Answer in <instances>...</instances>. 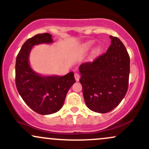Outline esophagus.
Segmentation results:
<instances>
[{
  "mask_svg": "<svg viewBox=\"0 0 149 149\" xmlns=\"http://www.w3.org/2000/svg\"><path fill=\"white\" fill-rule=\"evenodd\" d=\"M74 77H75V79H76V81H78V80H80V74L79 73H76L74 74Z\"/></svg>",
  "mask_w": 149,
  "mask_h": 149,
  "instance_id": "1",
  "label": "esophagus"
}]
</instances>
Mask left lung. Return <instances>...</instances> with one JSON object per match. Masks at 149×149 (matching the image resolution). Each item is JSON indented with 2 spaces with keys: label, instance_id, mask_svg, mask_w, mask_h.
I'll return each mask as SVG.
<instances>
[{
  "label": "left lung",
  "instance_id": "1",
  "mask_svg": "<svg viewBox=\"0 0 149 149\" xmlns=\"http://www.w3.org/2000/svg\"><path fill=\"white\" fill-rule=\"evenodd\" d=\"M106 53L80 64V82L89 109L107 113L121 103L128 88L130 56L119 38L110 36Z\"/></svg>",
  "mask_w": 149,
  "mask_h": 149
}]
</instances>
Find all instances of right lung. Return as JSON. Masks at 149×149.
<instances>
[{"instance_id": "1", "label": "right lung", "mask_w": 149, "mask_h": 149, "mask_svg": "<svg viewBox=\"0 0 149 149\" xmlns=\"http://www.w3.org/2000/svg\"><path fill=\"white\" fill-rule=\"evenodd\" d=\"M52 42L50 34H37L23 44L16 60L15 82L18 92L32 110L43 115L60 110L68 91L76 82L73 72L64 76H42L30 68L28 58L33 46Z\"/></svg>"}]
</instances>
